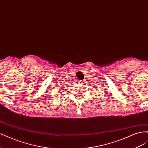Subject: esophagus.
Instances as JSON below:
<instances>
[{"instance_id": "esophagus-1", "label": "esophagus", "mask_w": 148, "mask_h": 148, "mask_svg": "<svg viewBox=\"0 0 148 148\" xmlns=\"http://www.w3.org/2000/svg\"><path fill=\"white\" fill-rule=\"evenodd\" d=\"M84 81H83V80H79V84H84Z\"/></svg>"}]
</instances>
